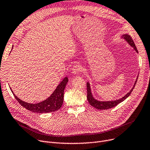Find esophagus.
Wrapping results in <instances>:
<instances>
[{
	"instance_id": "esophagus-1",
	"label": "esophagus",
	"mask_w": 150,
	"mask_h": 150,
	"mask_svg": "<svg viewBox=\"0 0 150 150\" xmlns=\"http://www.w3.org/2000/svg\"><path fill=\"white\" fill-rule=\"evenodd\" d=\"M72 71L74 74H78L79 72L82 71V68L79 65L75 64L73 66V67L72 69Z\"/></svg>"
}]
</instances>
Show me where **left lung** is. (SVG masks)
<instances>
[{"label": "left lung", "instance_id": "left-lung-1", "mask_svg": "<svg viewBox=\"0 0 150 150\" xmlns=\"http://www.w3.org/2000/svg\"><path fill=\"white\" fill-rule=\"evenodd\" d=\"M121 38H124L129 45L133 47V49L135 50L136 52L137 53H138L136 46L133 40L132 37L130 36H129L128 34H123L122 35ZM137 78H138V76H137L136 80V81L134 84V86L132 87V88L131 89L130 91L128 92L125 96H124L121 99H117V100H115V101H98V100H97V99H96L95 98H94V97L92 95V92H91V86H90L89 83L87 82V84H86L87 85V100H88L90 104H91L92 106L94 107L95 108H96V109H98V110H106V109L113 108V107H115L116 105H117L118 104L121 103L122 101H124L125 99H127L129 96V95L131 94V93L133 91V90L134 89V88L135 87V85H136V82L137 81Z\"/></svg>", "mask_w": 150, "mask_h": 150}]
</instances>
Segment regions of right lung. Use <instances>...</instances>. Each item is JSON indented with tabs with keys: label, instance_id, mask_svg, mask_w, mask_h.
<instances>
[{
	"label": "right lung",
	"instance_id": "1",
	"mask_svg": "<svg viewBox=\"0 0 150 150\" xmlns=\"http://www.w3.org/2000/svg\"><path fill=\"white\" fill-rule=\"evenodd\" d=\"M67 82L68 78L67 77H65L63 81L58 84L51 96L45 101L37 104H30L23 101L15 95L11 88L10 89L11 90L14 96L19 104H21L22 106L28 110L38 113H49L58 110L62 106L64 99V91Z\"/></svg>",
	"mask_w": 150,
	"mask_h": 150
}]
</instances>
